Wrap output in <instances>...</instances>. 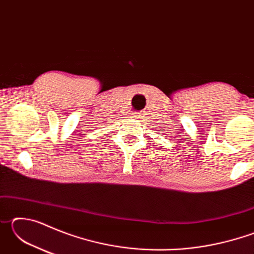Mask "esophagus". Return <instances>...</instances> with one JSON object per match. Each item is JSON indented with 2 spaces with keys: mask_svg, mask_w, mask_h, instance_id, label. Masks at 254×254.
I'll return each instance as SVG.
<instances>
[{
  "mask_svg": "<svg viewBox=\"0 0 254 254\" xmlns=\"http://www.w3.org/2000/svg\"><path fill=\"white\" fill-rule=\"evenodd\" d=\"M131 117H133L134 119H137V118H139V113H136V112H134V113H133Z\"/></svg>",
  "mask_w": 254,
  "mask_h": 254,
  "instance_id": "obj_1",
  "label": "esophagus"
}]
</instances>
